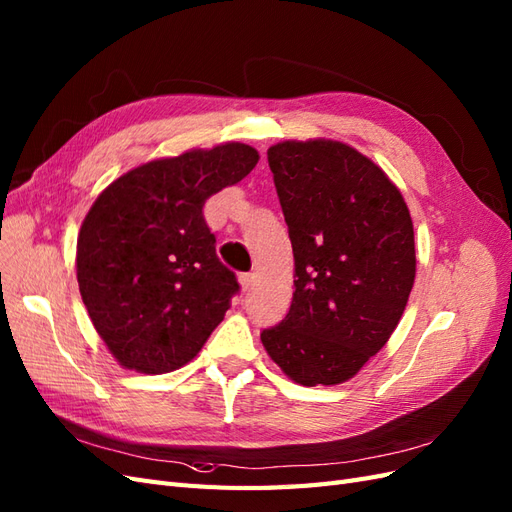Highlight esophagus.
Listing matches in <instances>:
<instances>
[{"mask_svg":"<svg viewBox=\"0 0 512 512\" xmlns=\"http://www.w3.org/2000/svg\"><path fill=\"white\" fill-rule=\"evenodd\" d=\"M240 285H242L244 291H246L248 287H251V285H253V274H251V272H242V274H240Z\"/></svg>","mask_w":512,"mask_h":512,"instance_id":"1","label":"esophagus"}]
</instances>
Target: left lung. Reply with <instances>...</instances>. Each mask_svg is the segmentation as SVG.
<instances>
[{
  "label": "left lung",
  "mask_w": 512,
  "mask_h": 512,
  "mask_svg": "<svg viewBox=\"0 0 512 512\" xmlns=\"http://www.w3.org/2000/svg\"><path fill=\"white\" fill-rule=\"evenodd\" d=\"M268 163L296 291L261 343L296 384H343L386 345L405 311L416 279L410 210L384 169L341 141H281Z\"/></svg>",
  "instance_id": "obj_1"
}]
</instances>
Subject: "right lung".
Instances as JSON below:
<instances>
[{"label":"right lung","mask_w":512,"mask_h":512,"mask_svg":"<svg viewBox=\"0 0 512 512\" xmlns=\"http://www.w3.org/2000/svg\"><path fill=\"white\" fill-rule=\"evenodd\" d=\"M257 160L238 141L156 158L111 182L83 218L79 291L124 369H180L223 321L240 285L216 257L203 203L246 178Z\"/></svg>","instance_id":"obj_1"}]
</instances>
